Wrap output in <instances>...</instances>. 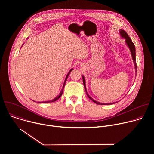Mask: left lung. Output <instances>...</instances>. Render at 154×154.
<instances>
[{
    "instance_id": "obj_1",
    "label": "left lung",
    "mask_w": 154,
    "mask_h": 154,
    "mask_svg": "<svg viewBox=\"0 0 154 154\" xmlns=\"http://www.w3.org/2000/svg\"><path fill=\"white\" fill-rule=\"evenodd\" d=\"M120 34L122 36V37L124 38L125 39V41H126V43L127 46H128V48H130V52H131V56H132V58H133V60H134V64H135V69H136V72H137V62H136V57H135V45L134 42H132V41L131 40L130 38L128 36V34L127 33V32L123 30H120ZM82 78H83V85H84V87H85V90L86 91V94L88 96V97L93 102H94V103L98 104V105H111V104H113V103H100V102H97L94 100H93L88 94H87V92H86V85H85V78L83 76H82Z\"/></svg>"
}]
</instances>
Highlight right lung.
Returning <instances> with one entry per match:
<instances>
[{"mask_svg":"<svg viewBox=\"0 0 154 154\" xmlns=\"http://www.w3.org/2000/svg\"><path fill=\"white\" fill-rule=\"evenodd\" d=\"M71 71H72V69H71L70 71H69V72H68V75H66V79H65V81H64V85H63V88H62V90H61V92L60 93V94H59V95L58 96H57L55 98H54V99H52V100H50V101H47V102H41V103H48V102H55V101H56L57 100H58L60 97H61V96L62 95V94H63V90H64V85H65V83H66V80H67V79H68V75H69V74H70V72H71ZM40 103V102H39Z\"/></svg>","mask_w":154,"mask_h":154,"instance_id":"1","label":"right lung"}]
</instances>
